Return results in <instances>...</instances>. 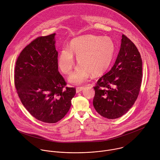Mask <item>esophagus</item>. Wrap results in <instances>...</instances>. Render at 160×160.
Segmentation results:
<instances>
[{
	"mask_svg": "<svg viewBox=\"0 0 160 160\" xmlns=\"http://www.w3.org/2000/svg\"><path fill=\"white\" fill-rule=\"evenodd\" d=\"M83 89H84V87H77V88H76V92H77V93H79V92H80L81 91H82Z\"/></svg>",
	"mask_w": 160,
	"mask_h": 160,
	"instance_id": "obj_1",
	"label": "esophagus"
}]
</instances>
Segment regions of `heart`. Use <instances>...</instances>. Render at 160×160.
<instances>
[{"label":"heart","instance_id":"obj_1","mask_svg":"<svg viewBox=\"0 0 160 160\" xmlns=\"http://www.w3.org/2000/svg\"><path fill=\"white\" fill-rule=\"evenodd\" d=\"M115 44L108 37L87 34L73 39L69 48H63L58 58V65L65 75L69 74L75 65L73 55L80 65L68 77L74 84L87 81L90 75L98 77L109 68L115 54Z\"/></svg>","mask_w":160,"mask_h":160}]
</instances>
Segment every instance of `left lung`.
<instances>
[{"instance_id":"left-lung-1","label":"left lung","mask_w":160,"mask_h":160,"mask_svg":"<svg viewBox=\"0 0 160 160\" xmlns=\"http://www.w3.org/2000/svg\"><path fill=\"white\" fill-rule=\"evenodd\" d=\"M142 60L135 44L122 35L121 48L111 70L97 81L93 105L102 117L125 114L136 100L142 82Z\"/></svg>"}]
</instances>
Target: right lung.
<instances>
[{
	"label": "right lung",
	"instance_id": "add662e5",
	"mask_svg": "<svg viewBox=\"0 0 160 160\" xmlns=\"http://www.w3.org/2000/svg\"><path fill=\"white\" fill-rule=\"evenodd\" d=\"M55 35L37 38L18 58L14 83L26 110L36 119L55 123L68 112L76 89L66 87L58 72Z\"/></svg>",
	"mask_w": 160,
	"mask_h": 160
}]
</instances>
